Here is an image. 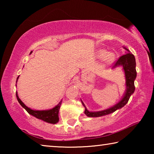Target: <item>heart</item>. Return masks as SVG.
I'll use <instances>...</instances> for the list:
<instances>
[{
	"instance_id": "heart-1",
	"label": "heart",
	"mask_w": 154,
	"mask_h": 154,
	"mask_svg": "<svg viewBox=\"0 0 154 154\" xmlns=\"http://www.w3.org/2000/svg\"><path fill=\"white\" fill-rule=\"evenodd\" d=\"M97 55L98 58H104V62L106 64H111L115 60L116 58V56L112 52H109L104 49H100L97 51Z\"/></svg>"
}]
</instances>
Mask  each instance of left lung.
<instances>
[{"label":"left lung","instance_id":"1","mask_svg":"<svg viewBox=\"0 0 154 154\" xmlns=\"http://www.w3.org/2000/svg\"><path fill=\"white\" fill-rule=\"evenodd\" d=\"M125 50H126V53L124 55L122 56L118 59V60L116 62L112 69H114L118 67H122V69L124 72L125 79H126V91L124 94L121 100L119 101L116 105L111 106L105 110L99 111H88L86 106L83 103L81 99L82 105L85 107L84 113L88 117L90 118H97V117H101L104 116H106L111 113L116 111L118 109H119L123 107L128 102L129 98L132 94L134 92L135 87H134V81L137 77V71H136V60H135L134 56L132 54L131 52L129 51L125 47H123Z\"/></svg>","mask_w":154,"mask_h":154}]
</instances>
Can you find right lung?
Returning <instances> with one entry per match:
<instances>
[{"label": "right lung", "mask_w": 154, "mask_h": 154, "mask_svg": "<svg viewBox=\"0 0 154 154\" xmlns=\"http://www.w3.org/2000/svg\"><path fill=\"white\" fill-rule=\"evenodd\" d=\"M32 51L30 52V54L32 53ZM19 78V76L17 78L16 83L17 82V79ZM17 86V85H16ZM16 97L18 100V102L20 104V105L22 106L23 108L26 109L28 113L31 116L35 117L36 118L41 119L45 122H48L49 124H56L59 122V117H58V113H59V110L60 108V105L62 104L61 100L60 101V103L58 105H56L54 108L50 109H47V110H35V109H32L25 105V104L22 102V100H20V98L18 96L17 92H16Z\"/></svg>", "instance_id": "obj_1"}]
</instances>
